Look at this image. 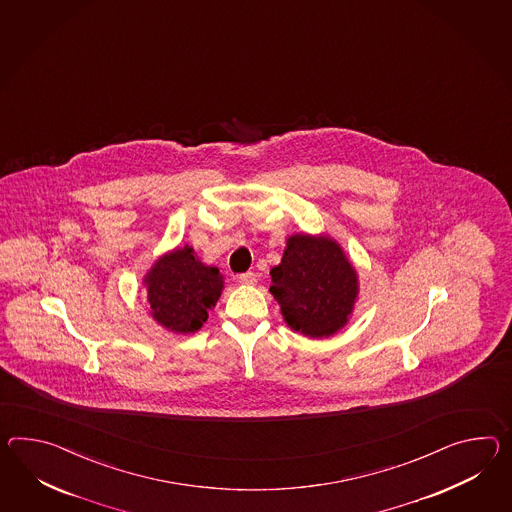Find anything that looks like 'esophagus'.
<instances>
[{
    "label": "esophagus",
    "instance_id": "34e87169",
    "mask_svg": "<svg viewBox=\"0 0 512 512\" xmlns=\"http://www.w3.org/2000/svg\"><path fill=\"white\" fill-rule=\"evenodd\" d=\"M238 281L244 285H255L257 283V274L255 272H244L238 275Z\"/></svg>",
    "mask_w": 512,
    "mask_h": 512
}]
</instances>
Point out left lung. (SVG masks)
I'll return each instance as SVG.
<instances>
[{
  "mask_svg": "<svg viewBox=\"0 0 512 512\" xmlns=\"http://www.w3.org/2000/svg\"><path fill=\"white\" fill-rule=\"evenodd\" d=\"M270 275V292L294 331L329 337L348 322L357 298V274L337 242L294 235Z\"/></svg>",
  "mask_w": 512,
  "mask_h": 512,
  "instance_id": "obj_1",
  "label": "left lung"
}]
</instances>
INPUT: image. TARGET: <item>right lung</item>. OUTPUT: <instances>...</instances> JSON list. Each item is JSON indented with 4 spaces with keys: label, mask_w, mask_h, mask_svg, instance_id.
I'll return each mask as SVG.
<instances>
[{
    "label": "right lung",
    "mask_w": 512,
    "mask_h": 512,
    "mask_svg": "<svg viewBox=\"0 0 512 512\" xmlns=\"http://www.w3.org/2000/svg\"><path fill=\"white\" fill-rule=\"evenodd\" d=\"M151 314L175 333H194L224 287L218 268L205 266L185 246L161 257L146 277Z\"/></svg>",
    "instance_id": "obj_1"
}]
</instances>
